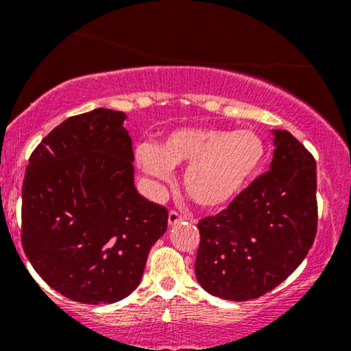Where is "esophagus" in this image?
I'll list each match as a JSON object with an SVG mask.
<instances>
[{
  "label": "esophagus",
  "instance_id": "esophagus-1",
  "mask_svg": "<svg viewBox=\"0 0 351 351\" xmlns=\"http://www.w3.org/2000/svg\"><path fill=\"white\" fill-rule=\"evenodd\" d=\"M184 219H186V217L176 211H170V215H168V224H170V226H175V224H178Z\"/></svg>",
  "mask_w": 351,
  "mask_h": 351
}]
</instances>
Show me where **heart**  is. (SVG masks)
<instances>
[{
	"instance_id": "heart-1",
	"label": "heart",
	"mask_w": 351,
	"mask_h": 351,
	"mask_svg": "<svg viewBox=\"0 0 351 351\" xmlns=\"http://www.w3.org/2000/svg\"><path fill=\"white\" fill-rule=\"evenodd\" d=\"M265 158V145L251 130L180 128L158 148H138L140 167L148 175L167 180L175 167L189 165L183 176L188 198L201 208H223L247 188Z\"/></svg>"
}]
</instances>
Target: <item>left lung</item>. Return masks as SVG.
Returning <instances> with one entry per match:
<instances>
[{"label":"left lung","mask_w":351,"mask_h":351,"mask_svg":"<svg viewBox=\"0 0 351 351\" xmlns=\"http://www.w3.org/2000/svg\"><path fill=\"white\" fill-rule=\"evenodd\" d=\"M272 135L269 171L198 223L196 279L219 299L244 302L271 292L299 267L315 239V160L287 130Z\"/></svg>","instance_id":"8db88e82"}]
</instances>
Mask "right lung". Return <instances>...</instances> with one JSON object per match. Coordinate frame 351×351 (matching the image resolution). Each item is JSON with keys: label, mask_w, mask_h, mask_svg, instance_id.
I'll return each instance as SVG.
<instances>
[{"label": "right lung", "mask_w": 351, "mask_h": 351, "mask_svg": "<svg viewBox=\"0 0 351 351\" xmlns=\"http://www.w3.org/2000/svg\"><path fill=\"white\" fill-rule=\"evenodd\" d=\"M123 112L69 117L29 158L23 183L21 243L54 291L82 304H114L142 280L168 211L134 184Z\"/></svg>", "instance_id": "add662e5"}]
</instances>
